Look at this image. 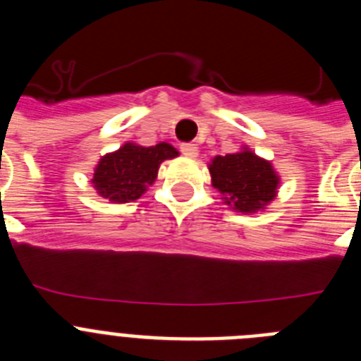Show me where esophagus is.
Instances as JSON below:
<instances>
[{
  "instance_id": "34e87169",
  "label": "esophagus",
  "mask_w": 361,
  "mask_h": 361,
  "mask_svg": "<svg viewBox=\"0 0 361 361\" xmlns=\"http://www.w3.org/2000/svg\"><path fill=\"white\" fill-rule=\"evenodd\" d=\"M180 152H183V155H186V157H197L199 155V148H197V145H191V142H184V145H180Z\"/></svg>"
}]
</instances>
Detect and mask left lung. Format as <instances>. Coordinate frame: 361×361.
I'll list each match as a JSON object with an SVG mask.
<instances>
[{"mask_svg":"<svg viewBox=\"0 0 361 361\" xmlns=\"http://www.w3.org/2000/svg\"><path fill=\"white\" fill-rule=\"evenodd\" d=\"M213 188L222 199L240 213L264 209L276 197L280 178L271 162L264 161L250 149L219 155L209 164Z\"/></svg>","mask_w":361,"mask_h":361,"instance_id":"left-lung-1","label":"left lung"}]
</instances>
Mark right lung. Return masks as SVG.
Returning a JSON list of instances; mask_svg holds the SVG:
<instances>
[{
    "label": "right lung",
    "mask_w": 361,
    "mask_h": 361,
    "mask_svg": "<svg viewBox=\"0 0 361 361\" xmlns=\"http://www.w3.org/2000/svg\"><path fill=\"white\" fill-rule=\"evenodd\" d=\"M177 155V149L168 142H159L148 148L128 142L99 161L92 184L99 195L111 202L137 200L148 184H153L157 178L161 162Z\"/></svg>",
    "instance_id": "1"
}]
</instances>
